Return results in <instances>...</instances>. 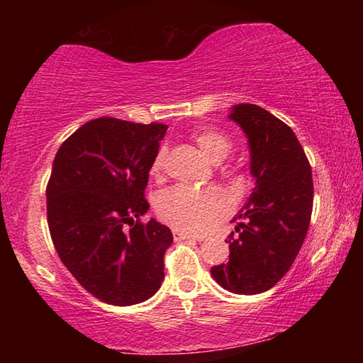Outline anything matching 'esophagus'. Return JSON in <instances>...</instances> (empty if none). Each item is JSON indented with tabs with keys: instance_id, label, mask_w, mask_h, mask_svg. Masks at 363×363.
I'll list each match as a JSON object with an SVG mask.
<instances>
[{
	"instance_id": "34e87169",
	"label": "esophagus",
	"mask_w": 363,
	"mask_h": 363,
	"mask_svg": "<svg viewBox=\"0 0 363 363\" xmlns=\"http://www.w3.org/2000/svg\"><path fill=\"white\" fill-rule=\"evenodd\" d=\"M173 235H174V240H196V242L203 240V237L194 235V233L184 232V230H179V229H173Z\"/></svg>"
}]
</instances>
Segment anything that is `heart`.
Segmentation results:
<instances>
[{
  "instance_id": "1",
  "label": "heart",
  "mask_w": 363,
  "mask_h": 363,
  "mask_svg": "<svg viewBox=\"0 0 363 363\" xmlns=\"http://www.w3.org/2000/svg\"><path fill=\"white\" fill-rule=\"evenodd\" d=\"M194 140L200 150L211 160L219 162L232 149V140L223 131L203 128L194 133ZM164 152L160 150L153 158L150 171L158 176L163 168ZM230 210V201L218 189H194L174 186L163 190L157 199L160 218L179 229L203 232L219 223Z\"/></svg>"
}]
</instances>
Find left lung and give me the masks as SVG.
Segmentation results:
<instances>
[{"label":"left lung","mask_w":363,"mask_h":363,"mask_svg":"<svg viewBox=\"0 0 363 363\" xmlns=\"http://www.w3.org/2000/svg\"><path fill=\"white\" fill-rule=\"evenodd\" d=\"M250 147L255 189L232 220L229 262L211 267L224 290L257 294L272 288L296 259L309 229L314 184L307 157L290 126L255 104L230 108Z\"/></svg>","instance_id":"left-lung-1"}]
</instances>
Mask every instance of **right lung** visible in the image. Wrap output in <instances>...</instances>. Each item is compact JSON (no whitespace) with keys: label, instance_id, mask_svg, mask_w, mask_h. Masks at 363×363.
<instances>
[{"label":"right lung","instance_id":"add662e5","mask_svg":"<svg viewBox=\"0 0 363 363\" xmlns=\"http://www.w3.org/2000/svg\"><path fill=\"white\" fill-rule=\"evenodd\" d=\"M167 130L104 116L79 126L54 158L46 189L52 243L78 284L107 304L144 303L164 279L173 233L139 218L149 211L144 190Z\"/></svg>","mask_w":363,"mask_h":363}]
</instances>
